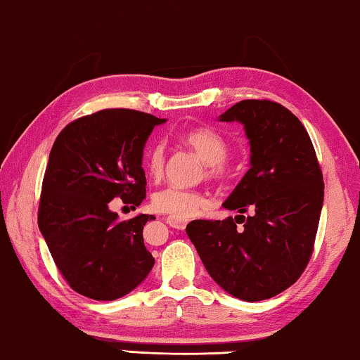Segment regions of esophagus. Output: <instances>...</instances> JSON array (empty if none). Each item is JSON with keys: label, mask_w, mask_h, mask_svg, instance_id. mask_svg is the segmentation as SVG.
Wrapping results in <instances>:
<instances>
[{"label": "esophagus", "mask_w": 360, "mask_h": 360, "mask_svg": "<svg viewBox=\"0 0 360 360\" xmlns=\"http://www.w3.org/2000/svg\"><path fill=\"white\" fill-rule=\"evenodd\" d=\"M167 224L174 229L184 231L186 228L188 221H186V219H180V218H175V217H167Z\"/></svg>", "instance_id": "obj_1"}]
</instances>
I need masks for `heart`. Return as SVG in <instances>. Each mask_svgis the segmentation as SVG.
<instances>
[{
  "label": "heart",
  "instance_id": "obj_1",
  "mask_svg": "<svg viewBox=\"0 0 360 360\" xmlns=\"http://www.w3.org/2000/svg\"><path fill=\"white\" fill-rule=\"evenodd\" d=\"M181 143L193 150L205 162L204 175L217 181L231 179L232 167L228 161L229 142L223 134L210 128H194L180 136ZM166 153L161 142H155L145 156V167L151 180H161L164 175ZM153 209L164 215L180 219L196 217L200 210L210 205L209 194L196 190H180V188H166L153 194L151 198Z\"/></svg>",
  "mask_w": 360,
  "mask_h": 360
}]
</instances>
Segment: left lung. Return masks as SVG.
Masks as SVG:
<instances>
[{"label":"left lung","instance_id":"8db88e82","mask_svg":"<svg viewBox=\"0 0 360 360\" xmlns=\"http://www.w3.org/2000/svg\"><path fill=\"white\" fill-rule=\"evenodd\" d=\"M219 120L240 122L251 145V167L223 207L253 215L194 219L186 234L226 292L266 300L292 286L308 266L324 200L323 170L304 124L285 105L243 99Z\"/></svg>","mask_w":360,"mask_h":360}]
</instances>
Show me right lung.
<instances>
[{
  "mask_svg": "<svg viewBox=\"0 0 360 360\" xmlns=\"http://www.w3.org/2000/svg\"><path fill=\"white\" fill-rule=\"evenodd\" d=\"M164 122L132 109H104L74 120L55 139L37 224L63 278L85 297H123L153 267L142 236L153 217L120 221L109 202L120 198L132 209L141 205L143 147Z\"/></svg>",
  "mask_w": 360,
  "mask_h": 360,
  "instance_id": "obj_1",
  "label": "right lung"
}]
</instances>
